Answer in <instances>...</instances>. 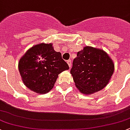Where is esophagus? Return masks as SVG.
<instances>
[{
  "label": "esophagus",
  "instance_id": "obj_1",
  "mask_svg": "<svg viewBox=\"0 0 130 130\" xmlns=\"http://www.w3.org/2000/svg\"><path fill=\"white\" fill-rule=\"evenodd\" d=\"M67 63L70 67H71V65H72V60H67Z\"/></svg>",
  "mask_w": 130,
  "mask_h": 130
}]
</instances>
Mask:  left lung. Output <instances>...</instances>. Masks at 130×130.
Wrapping results in <instances>:
<instances>
[{
  "label": "left lung",
  "instance_id": "obj_1",
  "mask_svg": "<svg viewBox=\"0 0 130 130\" xmlns=\"http://www.w3.org/2000/svg\"><path fill=\"white\" fill-rule=\"evenodd\" d=\"M114 72V64L105 52L85 47L77 53L70 73L75 86L83 94H91L106 86Z\"/></svg>",
  "mask_w": 130,
  "mask_h": 130
}]
</instances>
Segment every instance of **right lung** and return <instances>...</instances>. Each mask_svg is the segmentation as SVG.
Segmentation results:
<instances>
[{"label":"right lung","instance_id":"1","mask_svg":"<svg viewBox=\"0 0 130 130\" xmlns=\"http://www.w3.org/2000/svg\"><path fill=\"white\" fill-rule=\"evenodd\" d=\"M19 69L27 88L44 94L52 89L58 74L69 67L52 43H40L27 50L19 61Z\"/></svg>","mask_w":130,"mask_h":130}]
</instances>
